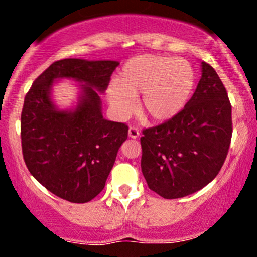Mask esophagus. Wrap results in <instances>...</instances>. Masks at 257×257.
<instances>
[{"instance_id":"1","label":"esophagus","mask_w":257,"mask_h":257,"mask_svg":"<svg viewBox=\"0 0 257 257\" xmlns=\"http://www.w3.org/2000/svg\"><path fill=\"white\" fill-rule=\"evenodd\" d=\"M128 135H129V138L137 139V138H139V135H140V132H139V129L137 128V126H131L128 131Z\"/></svg>"}]
</instances>
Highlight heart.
Instances as JSON below:
<instances>
[{"label": "heart", "instance_id": "obj_1", "mask_svg": "<svg viewBox=\"0 0 257 257\" xmlns=\"http://www.w3.org/2000/svg\"><path fill=\"white\" fill-rule=\"evenodd\" d=\"M196 85L190 61L159 54H141L123 66L117 83L107 89V99L116 114L126 118L141 96V111L153 122H166L186 107Z\"/></svg>", "mask_w": 257, "mask_h": 257}]
</instances>
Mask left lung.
Here are the masks:
<instances>
[{
  "label": "left lung",
  "mask_w": 257,
  "mask_h": 257,
  "mask_svg": "<svg viewBox=\"0 0 257 257\" xmlns=\"http://www.w3.org/2000/svg\"><path fill=\"white\" fill-rule=\"evenodd\" d=\"M141 170L150 190L166 199L192 194L222 168L232 138V106L213 66L176 117L143 131Z\"/></svg>",
  "instance_id": "8db88e82"
}]
</instances>
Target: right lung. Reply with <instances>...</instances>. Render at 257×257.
<instances>
[{
	"mask_svg": "<svg viewBox=\"0 0 257 257\" xmlns=\"http://www.w3.org/2000/svg\"><path fill=\"white\" fill-rule=\"evenodd\" d=\"M118 61L63 59L41 73L26 93L20 120L23 157L31 175L53 194L87 203L104 190L128 125L102 117L101 100ZM72 78L82 93L75 110L52 104L51 87Z\"/></svg>",
	"mask_w": 257,
	"mask_h": 257,
	"instance_id": "1",
	"label": "right lung"
}]
</instances>
